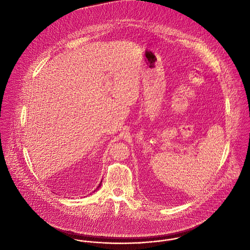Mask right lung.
<instances>
[{
  "label": "right lung",
  "instance_id": "right-lung-1",
  "mask_svg": "<svg viewBox=\"0 0 250 250\" xmlns=\"http://www.w3.org/2000/svg\"><path fill=\"white\" fill-rule=\"evenodd\" d=\"M101 184H102V182H101V183H100V184H99V186H98V188H99V187H100V186H101ZM95 190H96V189H95ZM95 190H94V191H95ZM94 191H93V192H94Z\"/></svg>",
  "mask_w": 250,
  "mask_h": 250
}]
</instances>
